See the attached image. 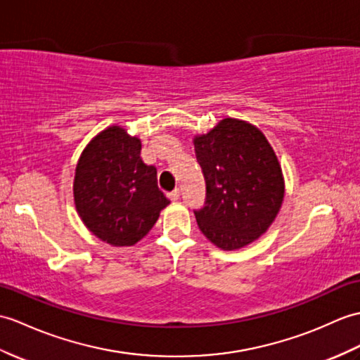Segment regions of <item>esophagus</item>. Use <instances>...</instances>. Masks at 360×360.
<instances>
[{
	"mask_svg": "<svg viewBox=\"0 0 360 360\" xmlns=\"http://www.w3.org/2000/svg\"><path fill=\"white\" fill-rule=\"evenodd\" d=\"M179 195H181V193H179V190H178V188H174V190H172L170 193L167 195V196H169V199H170V200H178V199H179Z\"/></svg>",
	"mask_w": 360,
	"mask_h": 360,
	"instance_id": "34e87169",
	"label": "esophagus"
}]
</instances>
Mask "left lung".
<instances>
[{"instance_id": "1", "label": "left lung", "mask_w": 360, "mask_h": 360, "mask_svg": "<svg viewBox=\"0 0 360 360\" xmlns=\"http://www.w3.org/2000/svg\"><path fill=\"white\" fill-rule=\"evenodd\" d=\"M205 179L200 231L222 250L253 242L270 227L283 199L282 172L269 141L255 125L222 120L195 139Z\"/></svg>"}]
</instances>
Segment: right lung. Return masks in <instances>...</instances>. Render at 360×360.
Returning a JSON list of instances; mask_svg holds the SVG:
<instances>
[{"instance_id":"right-lung-1","label":"right lung","mask_w":360,"mask_h":360,"mask_svg":"<svg viewBox=\"0 0 360 360\" xmlns=\"http://www.w3.org/2000/svg\"><path fill=\"white\" fill-rule=\"evenodd\" d=\"M141 141L108 127L82 152L73 195L86 227L110 245L136 244L170 204L158 187L156 169L141 160Z\"/></svg>"}]
</instances>
